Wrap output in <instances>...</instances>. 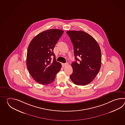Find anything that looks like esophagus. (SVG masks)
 <instances>
[{"label": "esophagus", "mask_w": 125, "mask_h": 125, "mask_svg": "<svg viewBox=\"0 0 125 125\" xmlns=\"http://www.w3.org/2000/svg\"><path fill=\"white\" fill-rule=\"evenodd\" d=\"M68 65V63L66 62V63L62 64V66H63V67H66V66H67Z\"/></svg>", "instance_id": "1"}]
</instances>
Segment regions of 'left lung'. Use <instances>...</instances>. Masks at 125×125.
<instances>
[{"label": "left lung", "mask_w": 125, "mask_h": 125, "mask_svg": "<svg viewBox=\"0 0 125 125\" xmlns=\"http://www.w3.org/2000/svg\"><path fill=\"white\" fill-rule=\"evenodd\" d=\"M74 47L76 61L72 62L70 79L75 84L87 85L93 81L101 67V53L98 43L83 31H66Z\"/></svg>", "instance_id": "obj_1"}]
</instances>
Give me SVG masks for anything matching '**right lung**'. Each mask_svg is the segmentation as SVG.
Listing matches in <instances>:
<instances>
[{"label":"right lung","mask_w":125,"mask_h":125,"mask_svg":"<svg viewBox=\"0 0 125 125\" xmlns=\"http://www.w3.org/2000/svg\"><path fill=\"white\" fill-rule=\"evenodd\" d=\"M63 31L49 29L35 36L28 46L27 54V69L33 79L40 84L53 82L61 68V64L56 61L53 48ZM53 59L52 60V56Z\"/></svg>","instance_id":"1"}]
</instances>
